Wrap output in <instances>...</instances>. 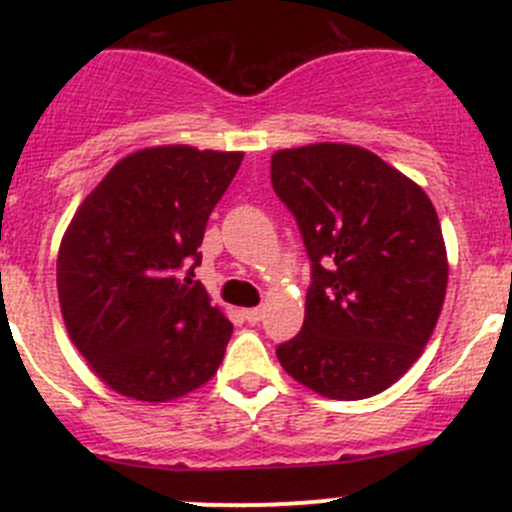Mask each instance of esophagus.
I'll use <instances>...</instances> for the list:
<instances>
[{"instance_id": "1", "label": "esophagus", "mask_w": 512, "mask_h": 512, "mask_svg": "<svg viewBox=\"0 0 512 512\" xmlns=\"http://www.w3.org/2000/svg\"><path fill=\"white\" fill-rule=\"evenodd\" d=\"M242 317H245L250 324H257L262 317H265V312H262L260 307H252V309H245V312H242Z\"/></svg>"}]
</instances>
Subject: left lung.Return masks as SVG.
<instances>
[{"label":"left lung","mask_w":512,"mask_h":512,"mask_svg":"<svg viewBox=\"0 0 512 512\" xmlns=\"http://www.w3.org/2000/svg\"><path fill=\"white\" fill-rule=\"evenodd\" d=\"M272 188L294 215L312 285L282 369L327 399H369L421 356L446 297L448 262L428 195L379 156L314 143L272 156Z\"/></svg>","instance_id":"8db88e82"}]
</instances>
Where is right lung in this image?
<instances>
[{
  "label": "right lung",
  "instance_id": "add662e5",
  "mask_svg": "<svg viewBox=\"0 0 512 512\" xmlns=\"http://www.w3.org/2000/svg\"><path fill=\"white\" fill-rule=\"evenodd\" d=\"M240 163L242 153L146 148L118 160L76 210L56 262L61 314L118 394L170 401L218 371L232 324L193 277Z\"/></svg>",
  "mask_w": 512,
  "mask_h": 512
}]
</instances>
